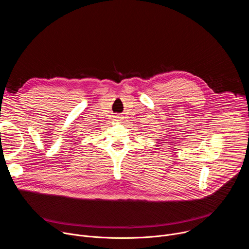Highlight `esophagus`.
Segmentation results:
<instances>
[{
    "mask_svg": "<svg viewBox=\"0 0 249 249\" xmlns=\"http://www.w3.org/2000/svg\"><path fill=\"white\" fill-rule=\"evenodd\" d=\"M122 119H123V117H122L121 115H116V116H114V121H116V122H120Z\"/></svg>",
    "mask_w": 249,
    "mask_h": 249,
    "instance_id": "esophagus-1",
    "label": "esophagus"
}]
</instances>
